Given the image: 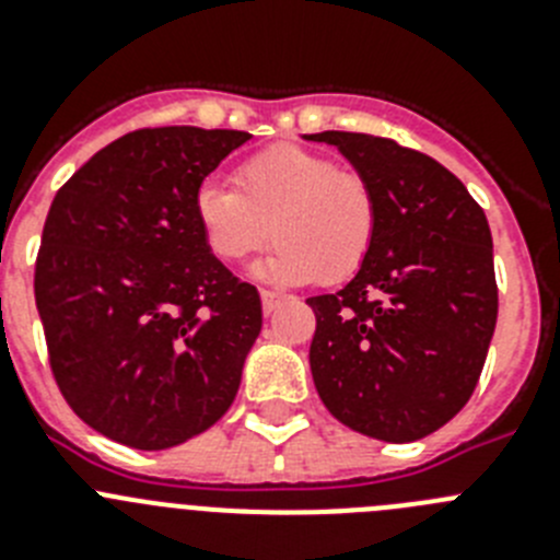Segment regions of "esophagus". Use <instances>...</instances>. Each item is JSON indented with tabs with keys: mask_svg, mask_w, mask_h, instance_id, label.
<instances>
[{
	"mask_svg": "<svg viewBox=\"0 0 560 560\" xmlns=\"http://www.w3.org/2000/svg\"><path fill=\"white\" fill-rule=\"evenodd\" d=\"M260 303H264V314H275L277 308H280V303H283V296L275 294V291H260Z\"/></svg>",
	"mask_w": 560,
	"mask_h": 560,
	"instance_id": "esophagus-1",
	"label": "esophagus"
}]
</instances>
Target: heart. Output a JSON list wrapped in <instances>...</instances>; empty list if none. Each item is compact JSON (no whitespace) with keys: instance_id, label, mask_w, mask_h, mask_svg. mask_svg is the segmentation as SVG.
Masks as SVG:
<instances>
[{"instance_id":"obj_1","label":"heart","mask_w":560,"mask_h":560,"mask_svg":"<svg viewBox=\"0 0 560 560\" xmlns=\"http://www.w3.org/2000/svg\"><path fill=\"white\" fill-rule=\"evenodd\" d=\"M192 212L205 244L241 264L271 237L275 249L252 269L257 280L339 283L368 260L378 226L370 182L303 145H271L241 162L235 187L201 182Z\"/></svg>"}]
</instances>
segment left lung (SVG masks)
<instances>
[{"instance_id": "8db88e82", "label": "left lung", "mask_w": 560, "mask_h": 560, "mask_svg": "<svg viewBox=\"0 0 560 560\" xmlns=\"http://www.w3.org/2000/svg\"><path fill=\"white\" fill-rule=\"evenodd\" d=\"M328 142L370 182L378 226L336 294L311 296V375L336 420L384 443L438 432L471 398L497 328L491 226L463 182L427 153L355 131Z\"/></svg>"}]
</instances>
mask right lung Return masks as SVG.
Wrapping results in <instances>:
<instances>
[{"label": "right lung", "mask_w": 560, "mask_h": 560, "mask_svg": "<svg viewBox=\"0 0 560 560\" xmlns=\"http://www.w3.org/2000/svg\"><path fill=\"white\" fill-rule=\"evenodd\" d=\"M252 133L142 128L58 190L36 260L49 364L83 423L160 452L232 407L264 308L205 244L192 196Z\"/></svg>", "instance_id": "right-lung-1"}]
</instances>
